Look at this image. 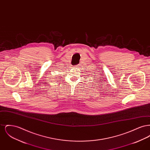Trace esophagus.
<instances>
[{"label":"esophagus","mask_w":150,"mask_h":150,"mask_svg":"<svg viewBox=\"0 0 150 150\" xmlns=\"http://www.w3.org/2000/svg\"><path fill=\"white\" fill-rule=\"evenodd\" d=\"M76 66H77V67H78L79 64H77V65H76Z\"/></svg>","instance_id":"obj_1"}]
</instances>
